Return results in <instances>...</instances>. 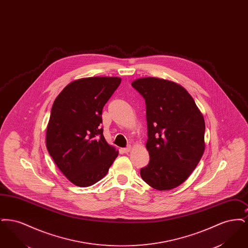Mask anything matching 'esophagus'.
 I'll return each instance as SVG.
<instances>
[{"mask_svg": "<svg viewBox=\"0 0 248 248\" xmlns=\"http://www.w3.org/2000/svg\"><path fill=\"white\" fill-rule=\"evenodd\" d=\"M131 150H132V147H131V146H128V147H126V148L123 149V152H124V154H128Z\"/></svg>", "mask_w": 248, "mask_h": 248, "instance_id": "1", "label": "esophagus"}]
</instances>
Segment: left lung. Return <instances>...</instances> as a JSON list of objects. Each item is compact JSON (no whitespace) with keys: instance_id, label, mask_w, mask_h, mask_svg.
Wrapping results in <instances>:
<instances>
[{"instance_id":"left-lung-1","label":"left lung","mask_w":248,"mask_h":248,"mask_svg":"<svg viewBox=\"0 0 248 248\" xmlns=\"http://www.w3.org/2000/svg\"><path fill=\"white\" fill-rule=\"evenodd\" d=\"M146 101L150 163L142 179L158 190L175 189L196 168L204 153V119L180 84L155 77L132 82Z\"/></svg>"}]
</instances>
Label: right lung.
Masks as SVG:
<instances>
[{
    "instance_id": "1",
    "label": "right lung",
    "mask_w": 248,
    "mask_h": 248,
    "mask_svg": "<svg viewBox=\"0 0 248 248\" xmlns=\"http://www.w3.org/2000/svg\"><path fill=\"white\" fill-rule=\"evenodd\" d=\"M121 81L99 76L74 80L54 101L46 148L62 174L76 186L89 187L102 179L118 156L98 126L103 107Z\"/></svg>"
}]
</instances>
